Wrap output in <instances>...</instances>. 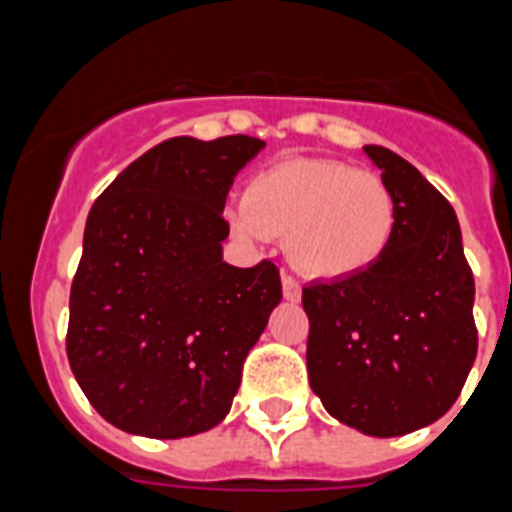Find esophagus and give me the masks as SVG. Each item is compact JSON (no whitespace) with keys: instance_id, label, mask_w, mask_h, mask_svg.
<instances>
[{"instance_id":"1","label":"esophagus","mask_w":512,"mask_h":512,"mask_svg":"<svg viewBox=\"0 0 512 512\" xmlns=\"http://www.w3.org/2000/svg\"><path fill=\"white\" fill-rule=\"evenodd\" d=\"M282 293H285L287 301H301V285L293 277H287V274H282Z\"/></svg>"}]
</instances>
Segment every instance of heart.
Wrapping results in <instances>:
<instances>
[{"mask_svg": "<svg viewBox=\"0 0 512 512\" xmlns=\"http://www.w3.org/2000/svg\"><path fill=\"white\" fill-rule=\"evenodd\" d=\"M248 240L285 238L290 264L311 280H350L379 264L395 232V198L374 172L329 159H285L230 206Z\"/></svg>", "mask_w": 512, "mask_h": 512, "instance_id": "heart-1", "label": "heart"}]
</instances>
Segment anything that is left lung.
I'll return each mask as SVG.
<instances>
[{
  "label": "left lung",
  "mask_w": 512,
  "mask_h": 512,
  "mask_svg": "<svg viewBox=\"0 0 512 512\" xmlns=\"http://www.w3.org/2000/svg\"><path fill=\"white\" fill-rule=\"evenodd\" d=\"M395 198L379 264L303 287L311 390L329 416L369 437L434 424L476 358L474 274L447 198L384 146H363Z\"/></svg>",
  "instance_id": "1"
}]
</instances>
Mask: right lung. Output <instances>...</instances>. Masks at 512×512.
Returning a JSON list of instances; mask_svg holds the SVG:
<instances>
[{"label": "right lung", "instance_id": "1", "mask_svg": "<svg viewBox=\"0 0 512 512\" xmlns=\"http://www.w3.org/2000/svg\"><path fill=\"white\" fill-rule=\"evenodd\" d=\"M264 141H162L91 206L70 287L67 361L101 418L138 437L209 432L282 301L280 269L222 261L230 185Z\"/></svg>", "mask_w": 512, "mask_h": 512}]
</instances>
